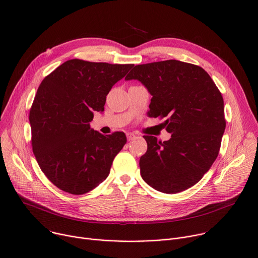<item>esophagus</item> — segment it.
I'll return each mask as SVG.
<instances>
[{"label":"esophagus","mask_w":258,"mask_h":258,"mask_svg":"<svg viewBox=\"0 0 258 258\" xmlns=\"http://www.w3.org/2000/svg\"><path fill=\"white\" fill-rule=\"evenodd\" d=\"M126 138H127L128 141H133V140L136 139V135H134L132 133H128V134H126Z\"/></svg>","instance_id":"34e87169"}]
</instances>
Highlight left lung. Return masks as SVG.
<instances>
[{
    "instance_id": "obj_1",
    "label": "left lung",
    "mask_w": 258,
    "mask_h": 258,
    "mask_svg": "<svg viewBox=\"0 0 258 258\" xmlns=\"http://www.w3.org/2000/svg\"><path fill=\"white\" fill-rule=\"evenodd\" d=\"M138 80L152 95L151 117H167L171 138L145 136L141 175L154 189L177 194L198 183L218 157L226 127L224 100L201 67L176 59L136 66L125 77Z\"/></svg>"
}]
</instances>
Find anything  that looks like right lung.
<instances>
[{
	"label": "right lung",
	"instance_id": "right-lung-1",
	"mask_svg": "<svg viewBox=\"0 0 258 258\" xmlns=\"http://www.w3.org/2000/svg\"><path fill=\"white\" fill-rule=\"evenodd\" d=\"M133 67L70 59L42 80L29 114L32 150L42 172L60 190L84 195L109 175L126 137L122 132L104 136L90 121Z\"/></svg>",
	"mask_w": 258,
	"mask_h": 258
}]
</instances>
